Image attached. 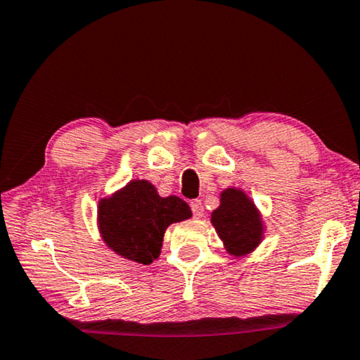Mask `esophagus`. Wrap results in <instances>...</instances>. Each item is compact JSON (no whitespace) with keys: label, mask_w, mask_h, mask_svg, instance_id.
Returning a JSON list of instances; mask_svg holds the SVG:
<instances>
[{"label":"esophagus","mask_w":360,"mask_h":360,"mask_svg":"<svg viewBox=\"0 0 360 360\" xmlns=\"http://www.w3.org/2000/svg\"><path fill=\"white\" fill-rule=\"evenodd\" d=\"M191 210L194 213L195 218H200L203 214V207H202V202L200 200H192L191 202Z\"/></svg>","instance_id":"34e87169"}]
</instances>
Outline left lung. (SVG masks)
I'll list each match as a JSON object with an SVG mask.
<instances>
[{
	"instance_id": "left-lung-1",
	"label": "left lung",
	"mask_w": 360,
	"mask_h": 360,
	"mask_svg": "<svg viewBox=\"0 0 360 360\" xmlns=\"http://www.w3.org/2000/svg\"><path fill=\"white\" fill-rule=\"evenodd\" d=\"M212 223L228 252L234 257L254 250L264 231L255 205L243 191L238 189L223 192L221 203L212 213Z\"/></svg>"
}]
</instances>
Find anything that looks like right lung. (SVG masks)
<instances>
[{"label":"right lung","instance_id":"1","mask_svg":"<svg viewBox=\"0 0 360 360\" xmlns=\"http://www.w3.org/2000/svg\"><path fill=\"white\" fill-rule=\"evenodd\" d=\"M191 208L176 195L160 197L147 181H132L100 202L101 238L116 254L137 264L158 259L166 228L191 218Z\"/></svg>","mask_w":360,"mask_h":360}]
</instances>
